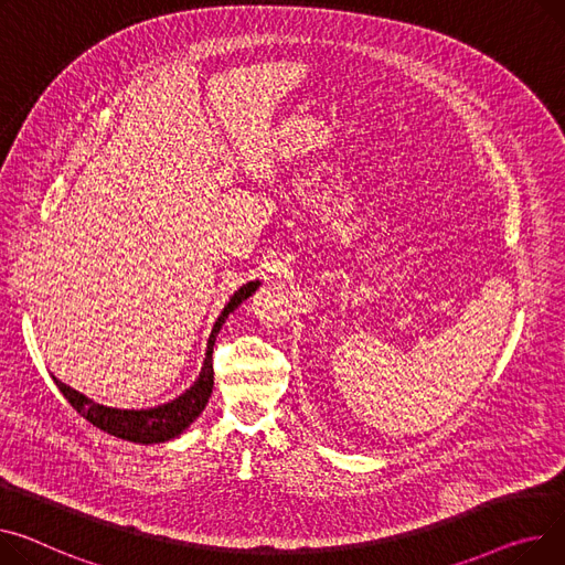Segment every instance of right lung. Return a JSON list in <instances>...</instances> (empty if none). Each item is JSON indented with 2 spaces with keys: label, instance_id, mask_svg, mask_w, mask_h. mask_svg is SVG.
Instances as JSON below:
<instances>
[{
  "label": "right lung",
  "instance_id": "1",
  "mask_svg": "<svg viewBox=\"0 0 565 565\" xmlns=\"http://www.w3.org/2000/svg\"><path fill=\"white\" fill-rule=\"evenodd\" d=\"M258 286H260V281H249L232 295L227 307L222 309V313L217 316V320L211 329L200 377L193 382L191 388H185L179 397H174L166 404L149 406V408H113V406H104V404L93 402L90 397L65 386L56 377H54V384L58 386L63 397L72 404V408L77 411L79 416H84L90 425H95L97 429H102L110 436H118L122 440L138 443V445H157V443L172 440V438L181 436L188 427H191L200 418V413L204 411V406L209 404V397L213 393V345H215V335L222 329L224 320L230 318V313H234L247 297H252Z\"/></svg>",
  "mask_w": 565,
  "mask_h": 565
}]
</instances>
